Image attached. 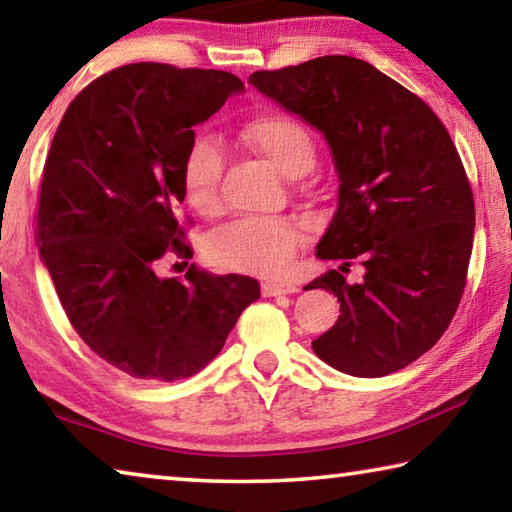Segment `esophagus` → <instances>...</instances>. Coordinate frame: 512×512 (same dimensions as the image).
Wrapping results in <instances>:
<instances>
[{
  "label": "esophagus",
  "mask_w": 512,
  "mask_h": 512,
  "mask_svg": "<svg viewBox=\"0 0 512 512\" xmlns=\"http://www.w3.org/2000/svg\"><path fill=\"white\" fill-rule=\"evenodd\" d=\"M298 287L291 282H264L262 284V296L273 298V296H287V293H296Z\"/></svg>",
  "instance_id": "esophagus-1"
}]
</instances>
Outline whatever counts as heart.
<instances>
[{
    "label": "heart",
    "instance_id": "obj_1",
    "mask_svg": "<svg viewBox=\"0 0 512 512\" xmlns=\"http://www.w3.org/2000/svg\"><path fill=\"white\" fill-rule=\"evenodd\" d=\"M239 142L248 151L273 164L284 176L307 173L316 158V144L309 128L298 117L282 110H268L246 121ZM223 155L212 140L198 137L180 164V185L194 212L210 216L221 207ZM302 244L296 223L284 219H239L207 239V257L223 271L277 275L291 264Z\"/></svg>",
    "mask_w": 512,
    "mask_h": 512
}]
</instances>
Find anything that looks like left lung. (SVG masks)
<instances>
[{
    "label": "left lung",
    "instance_id": "8db88e82",
    "mask_svg": "<svg viewBox=\"0 0 512 512\" xmlns=\"http://www.w3.org/2000/svg\"><path fill=\"white\" fill-rule=\"evenodd\" d=\"M248 83L325 135L341 185L316 255L367 271L359 285L327 271L305 287L341 302L311 348L354 377L406 368L452 323L472 255L474 196L445 124L418 94L350 56L262 69Z\"/></svg>",
    "mask_w": 512,
    "mask_h": 512
}]
</instances>
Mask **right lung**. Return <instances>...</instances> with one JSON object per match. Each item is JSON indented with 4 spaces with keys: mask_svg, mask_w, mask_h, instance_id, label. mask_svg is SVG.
Instances as JSON below:
<instances>
[{
    "mask_svg": "<svg viewBox=\"0 0 512 512\" xmlns=\"http://www.w3.org/2000/svg\"><path fill=\"white\" fill-rule=\"evenodd\" d=\"M244 90L221 69L133 63L69 103L42 171L36 241L69 323L110 366L137 379L192 377L221 352L259 284L192 264L180 164L194 126Z\"/></svg>",
    "mask_w": 512,
    "mask_h": 512,
    "instance_id": "obj_1",
    "label": "right lung"
}]
</instances>
